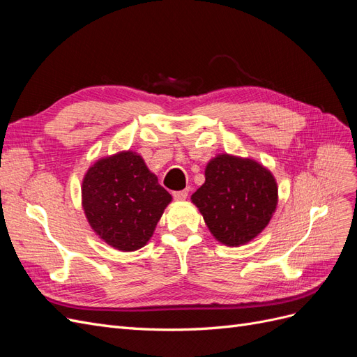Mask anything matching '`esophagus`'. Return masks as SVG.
<instances>
[{
	"label": "esophagus",
	"mask_w": 357,
	"mask_h": 357,
	"mask_svg": "<svg viewBox=\"0 0 357 357\" xmlns=\"http://www.w3.org/2000/svg\"><path fill=\"white\" fill-rule=\"evenodd\" d=\"M189 195V188L185 190H177V192H172V197H174L176 201H185Z\"/></svg>",
	"instance_id": "1"
}]
</instances>
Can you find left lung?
<instances>
[{
    "instance_id": "obj_1",
    "label": "left lung",
    "mask_w": 357,
    "mask_h": 357,
    "mask_svg": "<svg viewBox=\"0 0 357 357\" xmlns=\"http://www.w3.org/2000/svg\"><path fill=\"white\" fill-rule=\"evenodd\" d=\"M190 201L219 243L240 247L271 222L278 204L273 172L252 158L219 153L205 165L204 185Z\"/></svg>"
}]
</instances>
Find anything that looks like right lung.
Segmentation results:
<instances>
[{
  "mask_svg": "<svg viewBox=\"0 0 357 357\" xmlns=\"http://www.w3.org/2000/svg\"><path fill=\"white\" fill-rule=\"evenodd\" d=\"M172 197L143 156L122 150L96 159L82 181V208L92 231L121 252L144 247Z\"/></svg>",
  "mask_w": 357,
  "mask_h": 357,
  "instance_id": "right-lung-1",
  "label": "right lung"
}]
</instances>
